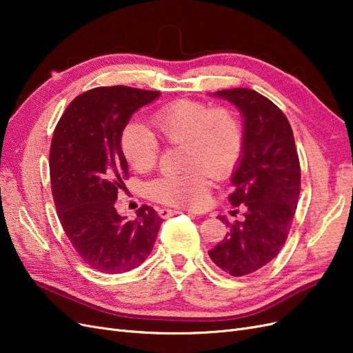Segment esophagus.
<instances>
[{"label": "esophagus", "mask_w": 353, "mask_h": 353, "mask_svg": "<svg viewBox=\"0 0 353 353\" xmlns=\"http://www.w3.org/2000/svg\"><path fill=\"white\" fill-rule=\"evenodd\" d=\"M176 213H179V212L175 210V209H169V208L159 209V215L162 216V218H169V216H172V215H176Z\"/></svg>", "instance_id": "esophagus-1"}]
</instances>
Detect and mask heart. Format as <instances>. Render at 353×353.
<instances>
[{"label":"heart","mask_w":353,"mask_h":353,"mask_svg":"<svg viewBox=\"0 0 353 353\" xmlns=\"http://www.w3.org/2000/svg\"><path fill=\"white\" fill-rule=\"evenodd\" d=\"M157 135L169 144H184L183 174L163 175L150 184V194L165 205L197 209L206 205L210 174L228 176L243 152V126L228 108L181 99L159 108L150 117ZM125 159L138 172L150 170L159 157L160 141L141 122L126 123L121 134Z\"/></svg>","instance_id":"heart-1"}]
</instances>
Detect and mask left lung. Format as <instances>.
<instances>
[{"label": "left lung", "instance_id": "left-lung-1", "mask_svg": "<svg viewBox=\"0 0 353 353\" xmlns=\"http://www.w3.org/2000/svg\"><path fill=\"white\" fill-rule=\"evenodd\" d=\"M213 95L237 105L244 117L243 152L228 197L234 208L243 209V219L231 223L219 216L230 230L209 256L222 271L243 276L261 270L283 249L301 193V163L292 126L271 100L249 88Z\"/></svg>", "mask_w": 353, "mask_h": 353}]
</instances>
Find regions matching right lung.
I'll return each mask as SVG.
<instances>
[{
    "mask_svg": "<svg viewBox=\"0 0 353 353\" xmlns=\"http://www.w3.org/2000/svg\"><path fill=\"white\" fill-rule=\"evenodd\" d=\"M159 95L123 85L90 90L68 105L52 135L50 176L60 223L81 259L100 272L140 266L162 225L147 205L132 221L114 209L128 178L121 134L131 116Z\"/></svg>",
    "mask_w": 353,
    "mask_h": 353,
    "instance_id": "right-lung-1",
    "label": "right lung"
}]
</instances>
